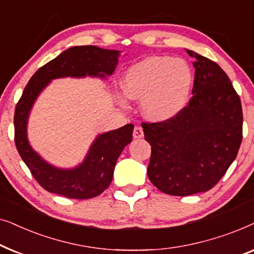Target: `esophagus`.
I'll return each mask as SVG.
<instances>
[{"instance_id":"obj_1","label":"esophagus","mask_w":254,"mask_h":254,"mask_svg":"<svg viewBox=\"0 0 254 254\" xmlns=\"http://www.w3.org/2000/svg\"><path fill=\"white\" fill-rule=\"evenodd\" d=\"M133 136L134 138H142L143 137V129L141 126H135L133 130Z\"/></svg>"}]
</instances>
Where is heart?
<instances>
[{
	"instance_id": "1",
	"label": "heart",
	"mask_w": 254,
	"mask_h": 254,
	"mask_svg": "<svg viewBox=\"0 0 254 254\" xmlns=\"http://www.w3.org/2000/svg\"><path fill=\"white\" fill-rule=\"evenodd\" d=\"M192 71L182 59L147 58L131 65L123 81L127 98L141 100L145 119L161 123L176 117L186 105L192 89ZM119 95L121 103L126 102Z\"/></svg>"
}]
</instances>
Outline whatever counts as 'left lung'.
I'll return each instance as SVG.
<instances>
[{
	"label": "left lung",
	"instance_id": "8db88e82",
	"mask_svg": "<svg viewBox=\"0 0 254 254\" xmlns=\"http://www.w3.org/2000/svg\"><path fill=\"white\" fill-rule=\"evenodd\" d=\"M192 98L172 119L143 123L151 145L148 177L165 194L207 192L235 161L243 138L241 98L216 62L193 51Z\"/></svg>",
	"mask_w": 254,
	"mask_h": 254
}]
</instances>
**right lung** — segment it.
<instances>
[{"instance_id": "1", "label": "right lung", "mask_w": 254, "mask_h": 254, "mask_svg": "<svg viewBox=\"0 0 254 254\" xmlns=\"http://www.w3.org/2000/svg\"><path fill=\"white\" fill-rule=\"evenodd\" d=\"M120 51L97 46H75L38 69L24 89L13 117L15 143L20 157L39 185L48 192L69 199H91L110 186L114 166L121 151L133 138V124L99 134L81 164L72 169L51 165L33 150L27 140V119L40 92L52 79L61 77L105 78L112 75L119 61Z\"/></svg>"}]
</instances>
